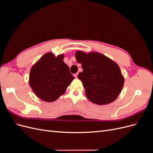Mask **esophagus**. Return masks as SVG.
<instances>
[{"instance_id": "obj_1", "label": "esophagus", "mask_w": 153, "mask_h": 153, "mask_svg": "<svg viewBox=\"0 0 153 153\" xmlns=\"http://www.w3.org/2000/svg\"><path fill=\"white\" fill-rule=\"evenodd\" d=\"M74 77H75V78H77V77H78V73L74 74Z\"/></svg>"}]
</instances>
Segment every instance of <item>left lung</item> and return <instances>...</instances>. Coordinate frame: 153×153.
I'll return each mask as SVG.
<instances>
[{
    "instance_id": "8db88e82",
    "label": "left lung",
    "mask_w": 153,
    "mask_h": 153,
    "mask_svg": "<svg viewBox=\"0 0 153 153\" xmlns=\"http://www.w3.org/2000/svg\"><path fill=\"white\" fill-rule=\"evenodd\" d=\"M76 61L83 71L78 77L85 87L87 98L91 102L102 105L117 98L124 85V78L116 63L99 53H85L78 51Z\"/></svg>"
}]
</instances>
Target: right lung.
I'll return each instance as SVG.
<instances>
[{
	"instance_id": "obj_1",
	"label": "right lung",
	"mask_w": 153,
	"mask_h": 153,
	"mask_svg": "<svg viewBox=\"0 0 153 153\" xmlns=\"http://www.w3.org/2000/svg\"><path fill=\"white\" fill-rule=\"evenodd\" d=\"M63 59V55L55 57L52 53H46L30 69V86L43 101L52 102L57 100L74 79Z\"/></svg>"
}]
</instances>
